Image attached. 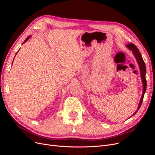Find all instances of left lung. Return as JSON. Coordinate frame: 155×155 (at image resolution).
<instances>
[{"label": "left lung", "mask_w": 155, "mask_h": 155, "mask_svg": "<svg viewBox=\"0 0 155 155\" xmlns=\"http://www.w3.org/2000/svg\"><path fill=\"white\" fill-rule=\"evenodd\" d=\"M126 47L128 49H129L131 51H132L134 56L136 58V59H137V61L138 64L139 66L140 71V76H141V79H142V85H143V92H142L141 99H140V100L138 107V109H137V111H136L134 113L130 116V117H132L133 116H134L136 113H137V111L139 110V109L140 108V107H141V105H142V101H143V96H144V94L145 93V91H146L147 81H146V79H145L146 68H145V64L143 60L142 59V55H141V54H140V52L139 51V50L137 48V46H136L134 44L130 43V44L126 45Z\"/></svg>", "instance_id": "8db88e82"}]
</instances>
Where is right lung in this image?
Instances as JSON below:
<instances>
[{"label": "right lung", "instance_id": "1", "mask_svg": "<svg viewBox=\"0 0 155 155\" xmlns=\"http://www.w3.org/2000/svg\"><path fill=\"white\" fill-rule=\"evenodd\" d=\"M30 37H31V35H30V36H28V37H27V38H26V39H25V41H24V43H26V41H27L28 40V39H29L30 38ZM17 52H18V51H17ZM16 54H15V55H16Z\"/></svg>", "mask_w": 155, "mask_h": 155}]
</instances>
